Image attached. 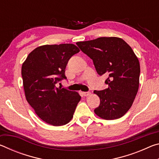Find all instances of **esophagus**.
I'll return each mask as SVG.
<instances>
[{
    "instance_id": "obj_1",
    "label": "esophagus",
    "mask_w": 159,
    "mask_h": 159,
    "mask_svg": "<svg viewBox=\"0 0 159 159\" xmlns=\"http://www.w3.org/2000/svg\"><path fill=\"white\" fill-rule=\"evenodd\" d=\"M90 94H91L90 92H83V95L85 97L90 95Z\"/></svg>"
}]
</instances>
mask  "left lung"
Instances as JSON below:
<instances>
[{"label":"left lung","mask_w":159,"mask_h":159,"mask_svg":"<svg viewBox=\"0 0 159 159\" xmlns=\"http://www.w3.org/2000/svg\"><path fill=\"white\" fill-rule=\"evenodd\" d=\"M76 45L92 59L99 75H109L105 80L108 88L94 91L100 99L95 114L105 120L122 117L138 91L140 66L138 57L130 45L118 37H100Z\"/></svg>","instance_id":"obj_1"}]
</instances>
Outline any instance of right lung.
Listing matches in <instances>:
<instances>
[{"label":"right lung","instance_id":"right-lung-1","mask_svg":"<svg viewBox=\"0 0 159 159\" xmlns=\"http://www.w3.org/2000/svg\"><path fill=\"white\" fill-rule=\"evenodd\" d=\"M79 51L71 43L41 45L29 54L21 66L26 100L48 124H67L81 98L79 93L55 86L66 79L64 73L68 61Z\"/></svg>","mask_w":159,"mask_h":159}]
</instances>
